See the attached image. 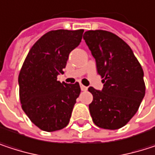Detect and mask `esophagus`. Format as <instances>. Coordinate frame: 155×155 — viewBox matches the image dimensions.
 Listing matches in <instances>:
<instances>
[{"label":"esophagus","mask_w":155,"mask_h":155,"mask_svg":"<svg viewBox=\"0 0 155 155\" xmlns=\"http://www.w3.org/2000/svg\"><path fill=\"white\" fill-rule=\"evenodd\" d=\"M80 87H81V90L82 91H86L87 89H88L86 86H84V85H82V84H80Z\"/></svg>","instance_id":"obj_1"}]
</instances>
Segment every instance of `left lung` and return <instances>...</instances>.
Returning a JSON list of instances; mask_svg holds the SVG:
<instances>
[{"label":"left lung","mask_w":155,"mask_h":155,"mask_svg":"<svg viewBox=\"0 0 155 155\" xmlns=\"http://www.w3.org/2000/svg\"><path fill=\"white\" fill-rule=\"evenodd\" d=\"M98 74L101 91L89 87L93 101L89 105L92 120L104 129L124 127L137 113L145 94L143 71L130 47L106 30H89L83 35Z\"/></svg>","instance_id":"1"}]
</instances>
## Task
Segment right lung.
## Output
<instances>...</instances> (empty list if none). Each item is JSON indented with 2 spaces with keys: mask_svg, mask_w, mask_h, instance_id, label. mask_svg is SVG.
<instances>
[{
  "mask_svg": "<svg viewBox=\"0 0 155 155\" xmlns=\"http://www.w3.org/2000/svg\"><path fill=\"white\" fill-rule=\"evenodd\" d=\"M83 29L47 32L29 50L18 75L22 109L40 129L53 132L65 127L81 92L79 83L57 81L69 54L77 47Z\"/></svg>",
  "mask_w": 155,
  "mask_h": 155,
  "instance_id": "right-lung-1",
  "label": "right lung"
}]
</instances>
